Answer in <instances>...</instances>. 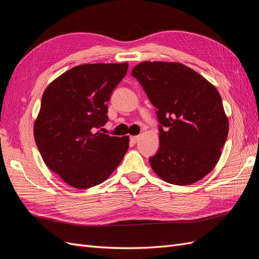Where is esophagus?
I'll list each match as a JSON object with an SVG mask.
<instances>
[{
	"label": "esophagus",
	"mask_w": 259,
	"mask_h": 259,
	"mask_svg": "<svg viewBox=\"0 0 259 259\" xmlns=\"http://www.w3.org/2000/svg\"><path fill=\"white\" fill-rule=\"evenodd\" d=\"M139 139H140V136H139V135H137V136H131V140H132V142L134 143V144L138 143Z\"/></svg>",
	"instance_id": "esophagus-1"
}]
</instances>
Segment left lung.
<instances>
[{"label":"left lung","instance_id":"8db88e82","mask_svg":"<svg viewBox=\"0 0 259 259\" xmlns=\"http://www.w3.org/2000/svg\"><path fill=\"white\" fill-rule=\"evenodd\" d=\"M132 75L156 108L160 122V148L150 158L154 173L178 186L206 176L221 158L229 131L215 86L178 62L143 61Z\"/></svg>","mask_w":259,"mask_h":259}]
</instances>
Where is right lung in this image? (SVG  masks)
<instances>
[{"label": "right lung", "mask_w": 259, "mask_h": 259, "mask_svg": "<svg viewBox=\"0 0 259 259\" xmlns=\"http://www.w3.org/2000/svg\"><path fill=\"white\" fill-rule=\"evenodd\" d=\"M128 64H89L68 70L43 93L34 139L51 170L76 189L104 183L128 149V136L97 131L108 121L107 103Z\"/></svg>", "instance_id": "add662e5"}]
</instances>
